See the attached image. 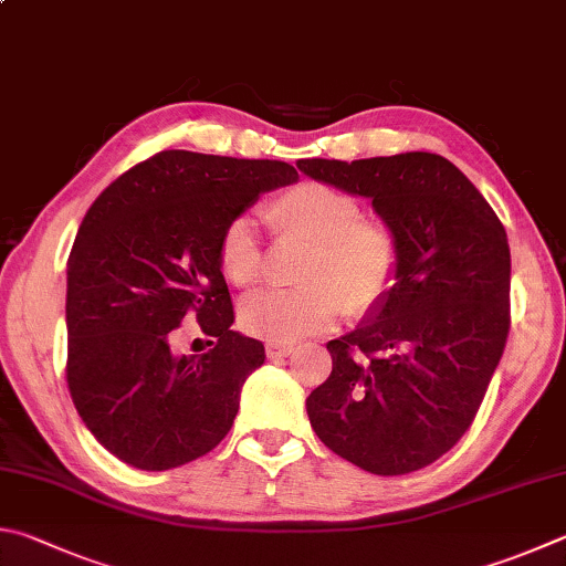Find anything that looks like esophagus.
<instances>
[{
    "label": "esophagus",
    "mask_w": 566,
    "mask_h": 566,
    "mask_svg": "<svg viewBox=\"0 0 566 566\" xmlns=\"http://www.w3.org/2000/svg\"><path fill=\"white\" fill-rule=\"evenodd\" d=\"M294 352V346L290 344H266V356L270 358H286Z\"/></svg>",
    "instance_id": "1"
}]
</instances>
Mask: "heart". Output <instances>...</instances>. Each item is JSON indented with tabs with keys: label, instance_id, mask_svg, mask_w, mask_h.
Masks as SVG:
<instances>
[{
	"label": "heart",
	"instance_id": "b5f03b06",
	"mask_svg": "<svg viewBox=\"0 0 566 566\" xmlns=\"http://www.w3.org/2000/svg\"><path fill=\"white\" fill-rule=\"evenodd\" d=\"M264 220L276 234L312 244L302 282L294 292H264L244 302V332L270 344H296L324 332L342 316L364 314L396 282L400 244L390 224L366 218L352 192L304 180L264 205ZM218 264L238 290L260 282L262 248L248 218H234L220 234Z\"/></svg>",
	"mask_w": 566,
	"mask_h": 566
}]
</instances>
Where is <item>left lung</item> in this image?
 <instances>
[{"mask_svg": "<svg viewBox=\"0 0 566 566\" xmlns=\"http://www.w3.org/2000/svg\"><path fill=\"white\" fill-rule=\"evenodd\" d=\"M361 195L400 244L396 282L306 398L318 440L374 475L446 455L475 420L510 332V244L495 210L443 156L296 163Z\"/></svg>", "mask_w": 566, "mask_h": 566, "instance_id": "obj_1", "label": "left lung"}]
</instances>
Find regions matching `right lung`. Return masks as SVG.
I'll return each mask as SVG.
<instances>
[{"label": "right lung", "instance_id": "1", "mask_svg": "<svg viewBox=\"0 0 566 566\" xmlns=\"http://www.w3.org/2000/svg\"><path fill=\"white\" fill-rule=\"evenodd\" d=\"M296 178L282 160L163 150L88 208L66 264V381L81 420L118 460L170 470L230 433L264 346L232 332L218 242L262 192ZM182 321L201 324L210 353L171 354Z\"/></svg>", "mask_w": 566, "mask_h": 566}]
</instances>
